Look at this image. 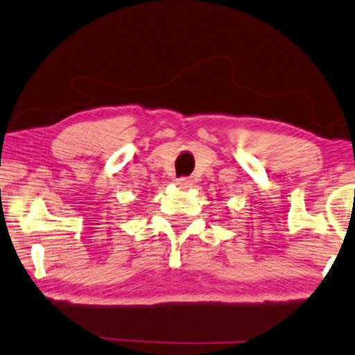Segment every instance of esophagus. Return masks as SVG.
I'll return each instance as SVG.
<instances>
[{
  "label": "esophagus",
  "mask_w": 355,
  "mask_h": 355,
  "mask_svg": "<svg viewBox=\"0 0 355 355\" xmlns=\"http://www.w3.org/2000/svg\"><path fill=\"white\" fill-rule=\"evenodd\" d=\"M176 184L179 185V187H182V188H188L191 185V179H188V178H178L176 179Z\"/></svg>",
  "instance_id": "obj_1"
}]
</instances>
